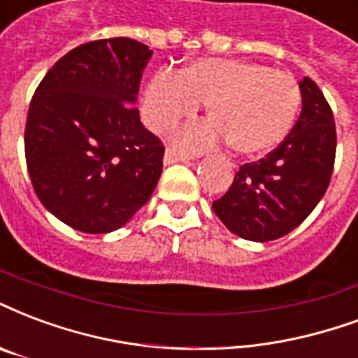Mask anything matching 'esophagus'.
<instances>
[{"instance_id": "34e87169", "label": "esophagus", "mask_w": 358, "mask_h": 358, "mask_svg": "<svg viewBox=\"0 0 358 358\" xmlns=\"http://www.w3.org/2000/svg\"><path fill=\"white\" fill-rule=\"evenodd\" d=\"M165 165H172V163H186L192 159V155H187V153H182L178 150H174V148H166L165 152Z\"/></svg>"}]
</instances>
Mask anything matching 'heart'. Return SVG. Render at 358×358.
Listing matches in <instances>:
<instances>
[{"mask_svg": "<svg viewBox=\"0 0 358 358\" xmlns=\"http://www.w3.org/2000/svg\"><path fill=\"white\" fill-rule=\"evenodd\" d=\"M208 104L210 123L180 129L172 142L206 150L226 136L233 152L258 157L287 138L298 117L301 89L287 73L258 62L201 58L180 71H159L142 92V119L161 132Z\"/></svg>", "mask_w": 358, "mask_h": 358, "instance_id": "b5f03b06", "label": "heart"}]
</instances>
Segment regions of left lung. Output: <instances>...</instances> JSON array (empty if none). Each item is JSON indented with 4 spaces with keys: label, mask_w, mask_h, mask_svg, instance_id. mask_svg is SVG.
I'll use <instances>...</instances> for the list:
<instances>
[{
    "label": "left lung",
    "mask_w": 358,
    "mask_h": 358,
    "mask_svg": "<svg viewBox=\"0 0 358 358\" xmlns=\"http://www.w3.org/2000/svg\"><path fill=\"white\" fill-rule=\"evenodd\" d=\"M301 113L273 152L245 163L213 203L224 226L243 239H279L313 213L327 193L336 159L332 108L315 81H300Z\"/></svg>",
    "instance_id": "1"
}]
</instances>
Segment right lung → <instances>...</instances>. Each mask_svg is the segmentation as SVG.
<instances>
[{"label":"right lung","instance_id":"1","mask_svg":"<svg viewBox=\"0 0 358 358\" xmlns=\"http://www.w3.org/2000/svg\"><path fill=\"white\" fill-rule=\"evenodd\" d=\"M150 47L89 41L58 60L31 98L24 152L43 206L83 233L125 226L163 171V142L134 106Z\"/></svg>","mask_w":358,"mask_h":358}]
</instances>
